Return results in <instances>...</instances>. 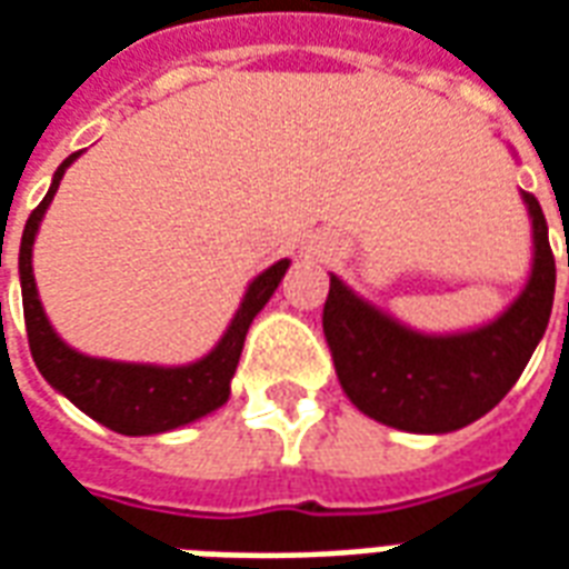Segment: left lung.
Returning a JSON list of instances; mask_svg holds the SVG:
<instances>
[{
  "label": "left lung",
  "mask_w": 569,
  "mask_h": 569,
  "mask_svg": "<svg viewBox=\"0 0 569 569\" xmlns=\"http://www.w3.org/2000/svg\"><path fill=\"white\" fill-rule=\"evenodd\" d=\"M525 201L533 222L531 280L491 326L452 338H425L331 277L322 331L340 386L361 413L413 435H446L477 422L516 386L546 335L555 298L549 226L531 192H525Z\"/></svg>",
  "instance_id": "8db88e82"
}]
</instances>
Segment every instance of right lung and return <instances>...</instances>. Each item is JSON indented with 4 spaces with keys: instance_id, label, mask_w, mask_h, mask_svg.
<instances>
[{
    "instance_id": "add662e5",
    "label": "right lung",
    "mask_w": 569,
    "mask_h": 569,
    "mask_svg": "<svg viewBox=\"0 0 569 569\" xmlns=\"http://www.w3.org/2000/svg\"><path fill=\"white\" fill-rule=\"evenodd\" d=\"M81 153H71L53 174L48 196L29 213L27 229L20 238V289H23V319H27L29 352L41 377L62 391L74 407L92 416L96 422L108 425L117 435L141 437L162 435L180 425H189L201 416L213 413L229 401V382L241 359L243 338L252 317L273 296L277 283L283 280L289 262L280 259L268 271L259 273L247 289L241 310L231 319L229 331L222 335L217 349L187 368H153V365H123V361L90 359L66 347L57 331L50 328L41 301H38L36 277H32V243H36L38 222L53 201L66 168ZM2 268V247H0ZM2 307V305H0Z\"/></svg>"
}]
</instances>
